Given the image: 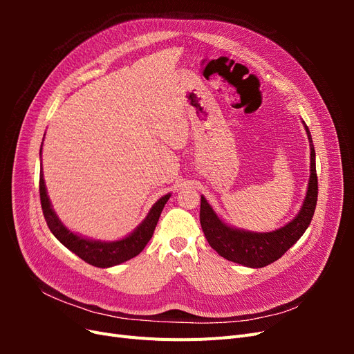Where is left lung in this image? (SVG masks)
<instances>
[{
	"mask_svg": "<svg viewBox=\"0 0 354 354\" xmlns=\"http://www.w3.org/2000/svg\"><path fill=\"white\" fill-rule=\"evenodd\" d=\"M310 143V178L307 194L301 209L297 216L286 223L283 227L273 232H250L232 227L224 223L207 199L201 196V226L203 234L212 250L224 259L252 269H260L267 264L279 260L291 246L303 236L313 218L317 202V174H316V153L308 127L303 121Z\"/></svg>",
	"mask_w": 354,
	"mask_h": 354,
	"instance_id": "8db88e82",
	"label": "left lung"
}]
</instances>
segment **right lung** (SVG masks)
I'll return each instance as SVG.
<instances>
[{
    "label": "right lung",
    "instance_id": "right-lung-1",
    "mask_svg": "<svg viewBox=\"0 0 354 354\" xmlns=\"http://www.w3.org/2000/svg\"><path fill=\"white\" fill-rule=\"evenodd\" d=\"M41 151H42V143H41ZM169 196L171 194L164 195L158 202H155L151 211L147 212L146 218L138 224V226L128 234V236L120 241L102 242V241H94V239L80 236V234L71 232L65 224L59 220L55 209L51 207L50 198L47 195L42 168L39 173L41 207H42V214H44L48 229L60 241V243L65 245L66 248L71 250L75 255H78L80 259H82L85 263L95 267H102V269L128 261L145 250V246L152 238L158 220L160 217V212H162Z\"/></svg>",
    "mask_w": 354,
    "mask_h": 354
}]
</instances>
